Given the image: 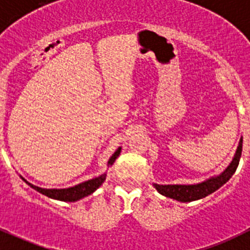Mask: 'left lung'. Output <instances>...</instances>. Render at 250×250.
I'll list each match as a JSON object with an SVG mask.
<instances>
[{
	"instance_id": "8db88e82",
	"label": "left lung",
	"mask_w": 250,
	"mask_h": 250,
	"mask_svg": "<svg viewBox=\"0 0 250 250\" xmlns=\"http://www.w3.org/2000/svg\"><path fill=\"white\" fill-rule=\"evenodd\" d=\"M242 144H243V138H241V140H239L236 154H234L231 164L227 166V168L224 172H221L217 176L210 177V178L197 184H165V186H162V184L154 183V187L156 188L157 192L164 197L171 198V199L182 203L194 202V200H199L202 198L208 197L215 190L219 189L220 187L224 186L233 176L237 167H238L239 159H241Z\"/></svg>"
}]
</instances>
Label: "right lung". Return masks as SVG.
<instances>
[{"label": "right lung", "mask_w": 250, "mask_h": 250, "mask_svg": "<svg viewBox=\"0 0 250 250\" xmlns=\"http://www.w3.org/2000/svg\"><path fill=\"white\" fill-rule=\"evenodd\" d=\"M121 149L122 147H118L115 152H113L112 156L110 157L107 162V166H112L113 162L116 161L118 156L121 154ZM21 178L25 182L28 186H30L33 189L38 190L39 193L41 194L46 195V197L51 198V199H56V200H61V202H77V200L83 199L84 197H88L90 195L91 193L95 192L98 189L99 187L104 183V181L106 179V173L101 174V176L95 177L93 179H89V181L83 182V183H79L74 187H69V188H63V189H46V188H40L38 186H34V184L29 183L25 178L21 176Z\"/></svg>", "instance_id": "1"}]
</instances>
